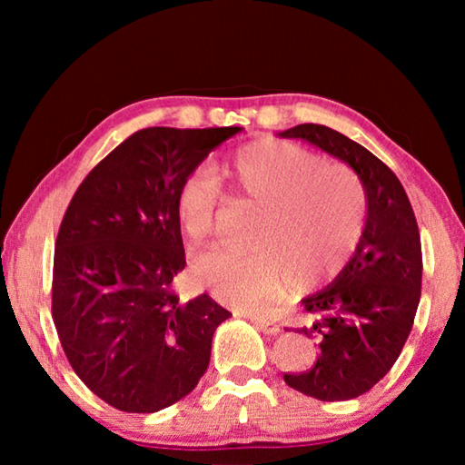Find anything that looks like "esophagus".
Instances as JSON below:
<instances>
[{
  "mask_svg": "<svg viewBox=\"0 0 465 465\" xmlns=\"http://www.w3.org/2000/svg\"><path fill=\"white\" fill-rule=\"evenodd\" d=\"M250 322L254 324L261 332L264 334H279L281 332V324L277 322H272L271 318H264V316H250Z\"/></svg>",
  "mask_w": 465,
  "mask_h": 465,
  "instance_id": "esophagus-1",
  "label": "esophagus"
}]
</instances>
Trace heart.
Instances as JSON below:
<instances>
[{
  "mask_svg": "<svg viewBox=\"0 0 465 465\" xmlns=\"http://www.w3.org/2000/svg\"><path fill=\"white\" fill-rule=\"evenodd\" d=\"M222 180L235 199L261 207L248 243L235 252H196L191 277L225 305L258 310L285 287H313L336 277L361 242L367 219L363 184L351 170L289 141H254L222 166ZM217 180L194 170L174 196L176 223L188 240L201 242L215 230Z\"/></svg>",
  "mask_w": 465,
  "mask_h": 465,
  "instance_id": "b5f03b06",
  "label": "heart"
}]
</instances>
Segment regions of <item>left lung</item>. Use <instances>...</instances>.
Instances as JSON below:
<instances>
[{
    "label": "left lung",
    "mask_w": 465,
    "mask_h": 465,
    "mask_svg": "<svg viewBox=\"0 0 465 465\" xmlns=\"http://www.w3.org/2000/svg\"><path fill=\"white\" fill-rule=\"evenodd\" d=\"M279 137L303 139L338 157L365 191L367 219L355 254L328 287L302 299L312 318L297 332L318 342L316 365L282 375L322 402L352 400L390 371L412 330L422 282L419 225L396 174L363 145L312 123Z\"/></svg>",
    "instance_id": "8db88e82"
}]
</instances>
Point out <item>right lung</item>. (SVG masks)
<instances>
[{
  "label": "right lung",
  "instance_id": "right-lung-1",
  "mask_svg": "<svg viewBox=\"0 0 465 465\" xmlns=\"http://www.w3.org/2000/svg\"><path fill=\"white\" fill-rule=\"evenodd\" d=\"M242 127L137 131L77 188L53 262V322L77 377L123 412L188 396L232 316L207 293L183 303L186 258L174 215L183 180Z\"/></svg>",
  "mask_w": 465,
  "mask_h": 465
}]
</instances>
